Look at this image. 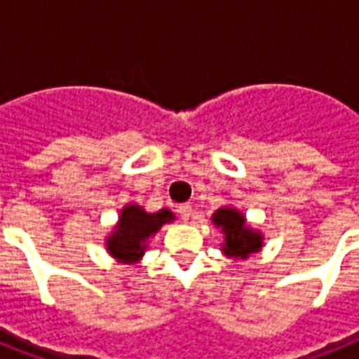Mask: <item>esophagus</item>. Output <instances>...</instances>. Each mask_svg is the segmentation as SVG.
I'll return each instance as SVG.
<instances>
[{"label":"esophagus","mask_w":359,"mask_h":359,"mask_svg":"<svg viewBox=\"0 0 359 359\" xmlns=\"http://www.w3.org/2000/svg\"><path fill=\"white\" fill-rule=\"evenodd\" d=\"M177 211H180V215H182L183 221H189V219H191V213H193V210H191V205L189 204H182L177 208Z\"/></svg>","instance_id":"obj_1"}]
</instances>
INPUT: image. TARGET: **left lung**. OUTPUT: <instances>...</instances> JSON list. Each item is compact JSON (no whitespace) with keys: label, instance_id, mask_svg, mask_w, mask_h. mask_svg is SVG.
<instances>
[{"label":"left lung","instance_id":"left-lung-1","mask_svg":"<svg viewBox=\"0 0 359 359\" xmlns=\"http://www.w3.org/2000/svg\"><path fill=\"white\" fill-rule=\"evenodd\" d=\"M211 223L223 234L221 251L224 257L234 258V260H247L251 255L262 251V232L247 224L245 213H241L240 210H236L232 205L219 208L211 215Z\"/></svg>","mask_w":359,"mask_h":359}]
</instances>
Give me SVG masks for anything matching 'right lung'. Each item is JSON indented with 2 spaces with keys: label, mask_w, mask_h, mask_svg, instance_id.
<instances>
[{
  "label": "right lung",
  "mask_w": 359,
  "mask_h": 359,
  "mask_svg": "<svg viewBox=\"0 0 359 359\" xmlns=\"http://www.w3.org/2000/svg\"><path fill=\"white\" fill-rule=\"evenodd\" d=\"M176 221V215L168 208L149 213L142 205L127 204L119 211L118 223L104 238L107 252L121 264H136L148 249L149 240L166 223Z\"/></svg>",
  "instance_id": "obj_1"
}]
</instances>
